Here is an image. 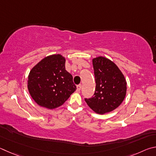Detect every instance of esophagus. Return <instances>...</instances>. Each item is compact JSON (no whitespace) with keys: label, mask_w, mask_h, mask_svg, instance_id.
<instances>
[{"label":"esophagus","mask_w":156,"mask_h":156,"mask_svg":"<svg viewBox=\"0 0 156 156\" xmlns=\"http://www.w3.org/2000/svg\"><path fill=\"white\" fill-rule=\"evenodd\" d=\"M81 89V84H79V85L76 86V90H77L78 92H80Z\"/></svg>","instance_id":"1"}]
</instances>
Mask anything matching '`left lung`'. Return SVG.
<instances>
[{"label": "left lung", "instance_id": "8db88e82", "mask_svg": "<svg viewBox=\"0 0 156 156\" xmlns=\"http://www.w3.org/2000/svg\"><path fill=\"white\" fill-rule=\"evenodd\" d=\"M96 88L93 97L85 99L87 104L97 114L113 111L123 101L127 82L118 66L104 57L92 59Z\"/></svg>", "mask_w": 156, "mask_h": 156}]
</instances>
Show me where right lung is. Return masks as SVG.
Wrapping results in <instances>:
<instances>
[{
    "label": "right lung",
    "instance_id": "add662e5",
    "mask_svg": "<svg viewBox=\"0 0 156 156\" xmlns=\"http://www.w3.org/2000/svg\"><path fill=\"white\" fill-rule=\"evenodd\" d=\"M66 59L61 55L44 58L30 71L28 90L31 97L42 107L58 108L76 90L73 76L66 70Z\"/></svg>",
    "mask_w": 156,
    "mask_h": 156
}]
</instances>
